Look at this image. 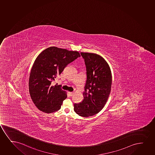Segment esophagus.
Returning a JSON list of instances; mask_svg holds the SVG:
<instances>
[{
	"label": "esophagus",
	"mask_w": 155,
	"mask_h": 155,
	"mask_svg": "<svg viewBox=\"0 0 155 155\" xmlns=\"http://www.w3.org/2000/svg\"><path fill=\"white\" fill-rule=\"evenodd\" d=\"M69 94H70V95L71 96H73V94H74V92H69Z\"/></svg>",
	"instance_id": "1"
}]
</instances>
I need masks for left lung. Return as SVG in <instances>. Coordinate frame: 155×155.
I'll return each instance as SVG.
<instances>
[{
	"instance_id": "8db88e82",
	"label": "left lung",
	"mask_w": 155,
	"mask_h": 155,
	"mask_svg": "<svg viewBox=\"0 0 155 155\" xmlns=\"http://www.w3.org/2000/svg\"><path fill=\"white\" fill-rule=\"evenodd\" d=\"M86 66V83L84 99L74 104V110L78 115L87 117L100 112L104 107L110 95L112 74L104 58L95 53L81 52Z\"/></svg>"
}]
</instances>
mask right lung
Here are the masks:
<instances>
[{
    "instance_id": "1",
    "label": "right lung",
    "mask_w": 155,
    "mask_h": 155,
    "mask_svg": "<svg viewBox=\"0 0 155 155\" xmlns=\"http://www.w3.org/2000/svg\"><path fill=\"white\" fill-rule=\"evenodd\" d=\"M78 51L51 47L38 56L32 68L29 81L30 95L36 107L46 113L61 108L67 97L60 85L51 83L59 77L67 65L80 57Z\"/></svg>"
}]
</instances>
